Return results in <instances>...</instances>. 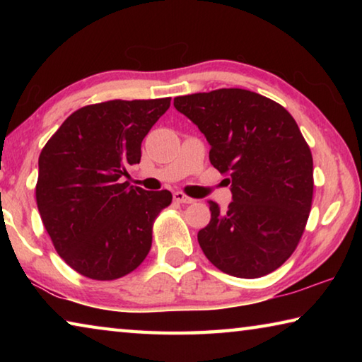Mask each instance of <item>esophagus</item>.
Instances as JSON below:
<instances>
[{"label":"esophagus","mask_w":362,"mask_h":362,"mask_svg":"<svg viewBox=\"0 0 362 362\" xmlns=\"http://www.w3.org/2000/svg\"><path fill=\"white\" fill-rule=\"evenodd\" d=\"M174 201H175V203H180V204H192V203H194L193 198H189V196H187L185 193H182V192H175L174 193Z\"/></svg>","instance_id":"obj_1"}]
</instances>
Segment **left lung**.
Returning a JSON list of instances; mask_svg holds the SVG:
<instances>
[{"label": "left lung", "mask_w": 362, "mask_h": 362, "mask_svg": "<svg viewBox=\"0 0 362 362\" xmlns=\"http://www.w3.org/2000/svg\"><path fill=\"white\" fill-rule=\"evenodd\" d=\"M211 145V164L231 185L226 212L209 201L211 222L198 233L220 272L260 278L289 259L313 199V156L296 119L279 103L246 89L175 97Z\"/></svg>", "instance_id": "1"}]
</instances>
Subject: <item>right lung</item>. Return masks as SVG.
Here are the masks:
<instances>
[{"label":"right lung","instance_id":"1","mask_svg":"<svg viewBox=\"0 0 362 362\" xmlns=\"http://www.w3.org/2000/svg\"><path fill=\"white\" fill-rule=\"evenodd\" d=\"M169 105L170 97L86 105L41 150L42 225L66 265L86 278H122L150 252L153 222L173 194L131 187L121 177L140 163L142 140Z\"/></svg>","mask_w":362,"mask_h":362}]
</instances>
